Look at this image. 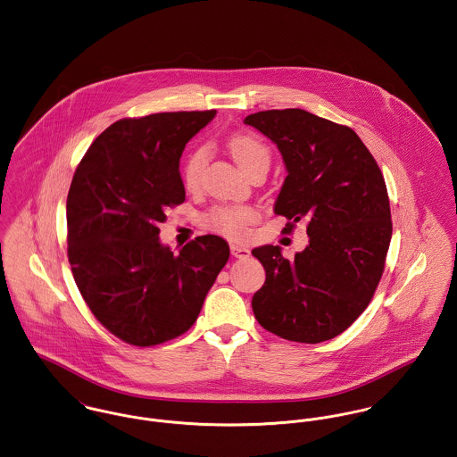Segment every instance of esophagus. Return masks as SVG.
<instances>
[{"label":"esophagus","mask_w":457,"mask_h":457,"mask_svg":"<svg viewBox=\"0 0 457 457\" xmlns=\"http://www.w3.org/2000/svg\"><path fill=\"white\" fill-rule=\"evenodd\" d=\"M231 253H233V257H237V259H246L248 255H250V250L244 245H238V244H231Z\"/></svg>","instance_id":"1"}]
</instances>
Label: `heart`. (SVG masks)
<instances>
[{
	"label": "heart",
	"instance_id": "b5f03b06",
	"mask_svg": "<svg viewBox=\"0 0 457 457\" xmlns=\"http://www.w3.org/2000/svg\"><path fill=\"white\" fill-rule=\"evenodd\" d=\"M229 153L237 160V163L248 170L252 165L262 160H270V149L264 142L250 134H237L228 141ZM209 149L200 145L193 149L182 167V184L186 189H195L200 184L202 170L207 163ZM257 219V212L250 205H217L205 213V224L228 237V238H242L248 226Z\"/></svg>",
	"mask_w": 457,
	"mask_h": 457
}]
</instances>
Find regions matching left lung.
Wrapping results in <instances>:
<instances>
[{"label": "left lung", "mask_w": 457, "mask_h": 457, "mask_svg": "<svg viewBox=\"0 0 457 457\" xmlns=\"http://www.w3.org/2000/svg\"><path fill=\"white\" fill-rule=\"evenodd\" d=\"M280 149L288 176L275 213L283 231L306 222L310 245L292 261L280 246L253 248L266 281L252 297L257 321L283 339L316 345L365 312L385 271L391 212L383 172L350 127L304 109L245 118Z\"/></svg>", "instance_id": "obj_1"}]
</instances>
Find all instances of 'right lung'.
<instances>
[{
  "label": "right lung",
  "mask_w": 457,
  "mask_h": 457,
  "mask_svg": "<svg viewBox=\"0 0 457 457\" xmlns=\"http://www.w3.org/2000/svg\"><path fill=\"white\" fill-rule=\"evenodd\" d=\"M209 111L121 118L92 142L68 193V259L94 316L132 346L182 336L229 259L215 235L174 253L158 240L165 211L184 204L179 160Z\"/></svg>",
  "instance_id": "obj_1"
}]
</instances>
